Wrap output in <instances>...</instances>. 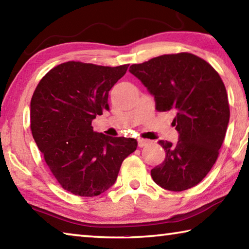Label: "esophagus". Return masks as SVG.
I'll return each mask as SVG.
<instances>
[{
  "instance_id": "esophagus-1",
  "label": "esophagus",
  "mask_w": 249,
  "mask_h": 249,
  "mask_svg": "<svg viewBox=\"0 0 249 249\" xmlns=\"http://www.w3.org/2000/svg\"><path fill=\"white\" fill-rule=\"evenodd\" d=\"M148 144H150L149 140H144V138H138V147H145Z\"/></svg>"
}]
</instances>
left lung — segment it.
<instances>
[{"instance_id":"1","label":"left lung","mask_w":249,"mask_h":249,"mask_svg":"<svg viewBox=\"0 0 249 249\" xmlns=\"http://www.w3.org/2000/svg\"><path fill=\"white\" fill-rule=\"evenodd\" d=\"M129 72L154 96L157 111L176 114L172 125L178 142H158L166 159L151 169V178L169 191L195 187L215 163L230 122L221 77L203 59L188 53L132 65Z\"/></svg>"}]
</instances>
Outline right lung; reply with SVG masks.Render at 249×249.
<instances>
[{
	"instance_id": "add662e5",
	"label": "right lung",
	"mask_w": 249,
	"mask_h": 249,
	"mask_svg": "<svg viewBox=\"0 0 249 249\" xmlns=\"http://www.w3.org/2000/svg\"><path fill=\"white\" fill-rule=\"evenodd\" d=\"M127 68L68 61L46 73L34 92V140L54 178L75 196L108 190L123 160L136 150L134 138L107 136L91 126L96 115L109 109L108 92Z\"/></svg>"
}]
</instances>
